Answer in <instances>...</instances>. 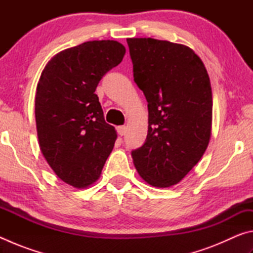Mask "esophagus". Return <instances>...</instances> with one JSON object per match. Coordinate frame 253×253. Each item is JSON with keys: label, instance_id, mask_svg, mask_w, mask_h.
Wrapping results in <instances>:
<instances>
[{"label": "esophagus", "instance_id": "obj_1", "mask_svg": "<svg viewBox=\"0 0 253 253\" xmlns=\"http://www.w3.org/2000/svg\"><path fill=\"white\" fill-rule=\"evenodd\" d=\"M117 132L121 136H123V135H125V132H126V126H118L117 127Z\"/></svg>", "mask_w": 253, "mask_h": 253}]
</instances>
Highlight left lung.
Wrapping results in <instances>:
<instances>
[{"label":"left lung","mask_w":253,"mask_h":253,"mask_svg":"<svg viewBox=\"0 0 253 253\" xmlns=\"http://www.w3.org/2000/svg\"><path fill=\"white\" fill-rule=\"evenodd\" d=\"M134 80L148 102L145 143L132 149L148 184H177L198 164L211 136L212 90L202 60L186 45L152 38L127 39Z\"/></svg>","instance_id":"obj_1"}]
</instances>
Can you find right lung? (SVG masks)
Wrapping results in <instances>:
<instances>
[{
  "label": "right lung",
  "mask_w": 253,
  "mask_h": 253,
  "mask_svg": "<svg viewBox=\"0 0 253 253\" xmlns=\"http://www.w3.org/2000/svg\"><path fill=\"white\" fill-rule=\"evenodd\" d=\"M117 41H89L58 53L40 77L36 122L40 149L53 172L75 187L99 177L117 138L105 122L96 88L122 62Z\"/></svg>",
  "instance_id": "obj_1"
}]
</instances>
